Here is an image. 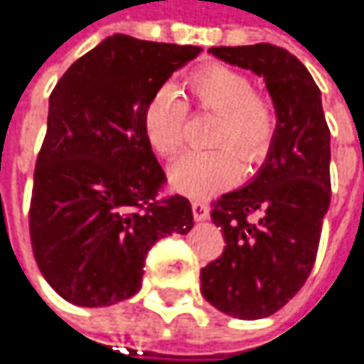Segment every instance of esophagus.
<instances>
[{"mask_svg":"<svg viewBox=\"0 0 364 364\" xmlns=\"http://www.w3.org/2000/svg\"><path fill=\"white\" fill-rule=\"evenodd\" d=\"M192 215L196 221H207L209 219V207L200 200H192Z\"/></svg>","mask_w":364,"mask_h":364,"instance_id":"34e87169","label":"esophagus"}]
</instances>
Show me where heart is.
I'll use <instances>...</instances> for the list:
<instances>
[{"mask_svg":"<svg viewBox=\"0 0 364 364\" xmlns=\"http://www.w3.org/2000/svg\"><path fill=\"white\" fill-rule=\"evenodd\" d=\"M188 98L196 110L217 114L210 133L209 151L182 155L170 170L173 191L191 198H209L231 186L244 166L264 159L277 131V110L272 102L254 94L252 80L228 65H207L194 71L188 82ZM188 104L173 85H164L145 108L143 129L155 154L172 157L186 139Z\"/></svg>","mask_w":364,"mask_h":364,"instance_id":"heart-1","label":"heart"}]
</instances>
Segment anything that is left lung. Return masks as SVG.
Returning a JSON list of instances; mask_svg holds the SVG:
<instances>
[{"label": "left lung", "instance_id": "left-lung-1", "mask_svg": "<svg viewBox=\"0 0 364 364\" xmlns=\"http://www.w3.org/2000/svg\"><path fill=\"white\" fill-rule=\"evenodd\" d=\"M217 59L264 77L277 131L252 182L223 194L210 219L223 254L200 270L203 297L240 319L277 314L305 284L330 207V129L311 73L281 46H210Z\"/></svg>", "mask_w": 364, "mask_h": 364}]
</instances>
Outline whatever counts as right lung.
Returning a JSON list of instances; mask_svg holds the SVG:
<instances>
[{
	"label": "right lung",
	"instance_id": "1",
	"mask_svg": "<svg viewBox=\"0 0 364 364\" xmlns=\"http://www.w3.org/2000/svg\"><path fill=\"white\" fill-rule=\"evenodd\" d=\"M200 50L114 34L55 85L28 223L34 260L65 301L106 307L133 297L155 242L194 225L188 198H157L166 173L143 117Z\"/></svg>",
	"mask_w": 364,
	"mask_h": 364
}]
</instances>
